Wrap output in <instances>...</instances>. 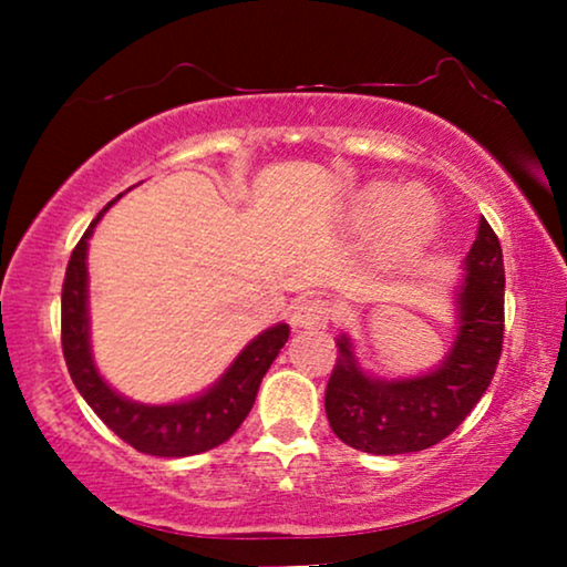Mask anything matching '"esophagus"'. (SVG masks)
<instances>
[{"mask_svg": "<svg viewBox=\"0 0 567 567\" xmlns=\"http://www.w3.org/2000/svg\"><path fill=\"white\" fill-rule=\"evenodd\" d=\"M330 315H332L330 301L317 299V297H305L291 307V324L297 330H317L330 322Z\"/></svg>", "mask_w": 567, "mask_h": 567, "instance_id": "1", "label": "esophagus"}]
</instances>
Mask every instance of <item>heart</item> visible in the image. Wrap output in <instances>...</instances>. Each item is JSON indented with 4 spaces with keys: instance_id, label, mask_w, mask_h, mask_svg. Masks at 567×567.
I'll return each mask as SVG.
<instances>
[{
    "instance_id": "obj_1",
    "label": "heart",
    "mask_w": 567,
    "mask_h": 567,
    "mask_svg": "<svg viewBox=\"0 0 567 567\" xmlns=\"http://www.w3.org/2000/svg\"><path fill=\"white\" fill-rule=\"evenodd\" d=\"M353 219L361 231L382 229L384 260H402L421 252L436 235L439 208L423 190L402 193L398 185L374 183L361 193Z\"/></svg>"
}]
</instances>
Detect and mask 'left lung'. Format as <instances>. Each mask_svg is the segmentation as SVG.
I'll list each match as a JSON object with an SVG mask.
<instances>
[{
    "label": "left lung",
    "mask_w": 567,
    "mask_h": 567,
    "mask_svg": "<svg viewBox=\"0 0 567 567\" xmlns=\"http://www.w3.org/2000/svg\"><path fill=\"white\" fill-rule=\"evenodd\" d=\"M501 243L480 219L454 291L456 336L444 361L417 377H371L355 359L353 340L340 332L324 410L343 444L367 454L423 452L446 439L491 386L503 351Z\"/></svg>",
    "instance_id": "left-lung-1"
}]
</instances>
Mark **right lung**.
I'll use <instances>...</instances> for the list:
<instances>
[{
	"label": "right lung",
	"instance_id": "add662e5",
	"mask_svg": "<svg viewBox=\"0 0 567 567\" xmlns=\"http://www.w3.org/2000/svg\"><path fill=\"white\" fill-rule=\"evenodd\" d=\"M113 204L115 200L95 216L66 266L64 289H61V348H64L66 369L100 421L136 452L152 456H193L208 452L224 444L252 410L262 377L289 340V324L278 322L252 338L229 363V369L196 398L167 402V405H146L123 398L105 382L92 359L87 305L90 237Z\"/></svg>",
	"mask_w": 567,
	"mask_h": 567
}]
</instances>
